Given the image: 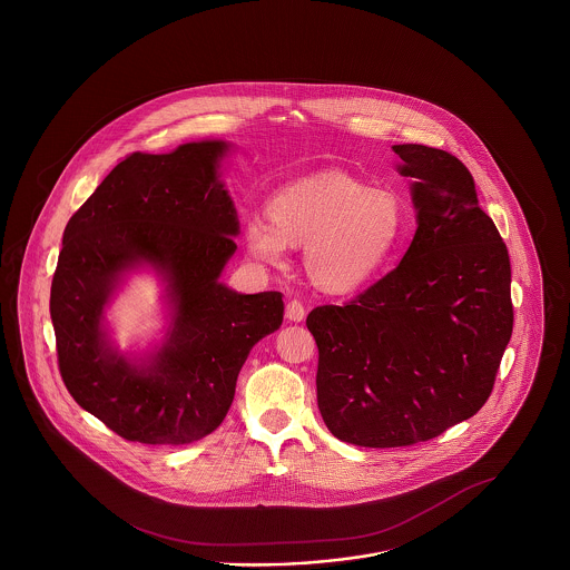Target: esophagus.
Segmentation results:
<instances>
[{
  "label": "esophagus",
  "instance_id": "1",
  "mask_svg": "<svg viewBox=\"0 0 570 570\" xmlns=\"http://www.w3.org/2000/svg\"><path fill=\"white\" fill-rule=\"evenodd\" d=\"M305 305L301 303V301H296V298H291L288 303H286V317L291 320V322H303L305 320Z\"/></svg>",
  "mask_w": 570,
  "mask_h": 570
}]
</instances>
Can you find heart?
Listing matches in <instances>:
<instances>
[{
	"label": "heart",
	"instance_id": "heart-1",
	"mask_svg": "<svg viewBox=\"0 0 570 570\" xmlns=\"http://www.w3.org/2000/svg\"><path fill=\"white\" fill-rule=\"evenodd\" d=\"M267 218L242 227L246 250L279 265L288 246H303L311 282L330 294L353 293L379 276L403 236V205L393 191L367 188L345 171H322L277 188Z\"/></svg>",
	"mask_w": 570,
	"mask_h": 570
}]
</instances>
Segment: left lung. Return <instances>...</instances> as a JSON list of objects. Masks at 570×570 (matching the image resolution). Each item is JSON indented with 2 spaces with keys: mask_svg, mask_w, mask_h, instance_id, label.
I'll return each mask as SVG.
<instances>
[{
  "mask_svg": "<svg viewBox=\"0 0 570 570\" xmlns=\"http://www.w3.org/2000/svg\"><path fill=\"white\" fill-rule=\"evenodd\" d=\"M393 150L414 177V240L357 298L307 315L317 407L360 448H407L476 414L514 326L508 248L466 165L422 144Z\"/></svg>",
  "mask_w": 570,
  "mask_h": 570,
  "instance_id": "1",
  "label": "left lung"
}]
</instances>
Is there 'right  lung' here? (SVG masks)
<instances>
[{"mask_svg": "<svg viewBox=\"0 0 570 570\" xmlns=\"http://www.w3.org/2000/svg\"><path fill=\"white\" fill-rule=\"evenodd\" d=\"M225 141L134 153L72 215L53 272L50 315L60 376L86 412L127 441L186 445L215 431L250 348L282 326L279 293L219 282L238 217L217 167ZM148 262L168 279V343L136 364L107 345L102 307L121 274Z\"/></svg>", "mask_w": 570, "mask_h": 570, "instance_id": "add662e5", "label": "right lung"}]
</instances>
